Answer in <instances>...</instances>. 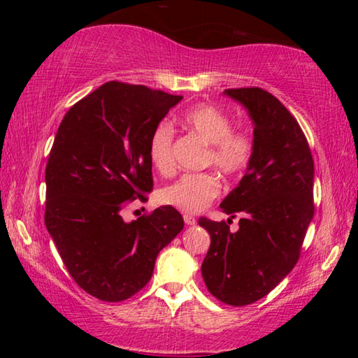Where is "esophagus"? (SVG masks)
Listing matches in <instances>:
<instances>
[{"label":"esophagus","mask_w":358,"mask_h":358,"mask_svg":"<svg viewBox=\"0 0 358 358\" xmlns=\"http://www.w3.org/2000/svg\"><path fill=\"white\" fill-rule=\"evenodd\" d=\"M183 220H185V222L187 224V226H194V224L197 222V221H196V217H194L192 215H187V213H185V215H183Z\"/></svg>","instance_id":"34e87169"}]
</instances>
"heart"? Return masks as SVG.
I'll use <instances>...</instances> for the list:
<instances>
[{
    "label": "heart",
    "mask_w": 358,
    "mask_h": 358,
    "mask_svg": "<svg viewBox=\"0 0 358 358\" xmlns=\"http://www.w3.org/2000/svg\"><path fill=\"white\" fill-rule=\"evenodd\" d=\"M180 123L191 134L208 143L203 164L213 166L224 175H237L250 166L254 155V137L248 129L232 128V118L213 104H197L181 113ZM173 138L175 129L162 121L151 132L148 141V157L151 166L162 175L173 172ZM220 178L211 172L185 173L173 183L162 187V203L197 213L220 194Z\"/></svg>",
    "instance_id": "heart-1"
}]
</instances>
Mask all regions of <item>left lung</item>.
Wrapping results in <instances>:
<instances>
[{
  "label": "left lung",
  "mask_w": 358,
  "mask_h": 358,
  "mask_svg": "<svg viewBox=\"0 0 358 358\" xmlns=\"http://www.w3.org/2000/svg\"><path fill=\"white\" fill-rule=\"evenodd\" d=\"M254 121V155L240 185L224 199L230 221L199 224L210 234L202 276L210 294L232 306H245L271 292L300 257L314 215V161L294 115L262 88H229Z\"/></svg>",
  "instance_id": "left-lung-1"
}]
</instances>
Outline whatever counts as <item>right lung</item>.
<instances>
[{"label":"right lung","instance_id":"add662e5","mask_svg":"<svg viewBox=\"0 0 358 358\" xmlns=\"http://www.w3.org/2000/svg\"><path fill=\"white\" fill-rule=\"evenodd\" d=\"M183 96L107 82L76 102L45 167V227L85 292L123 301L147 286L156 257L183 230L171 205L126 222L121 211L153 191L148 141Z\"/></svg>","mask_w":358,"mask_h":358}]
</instances>
